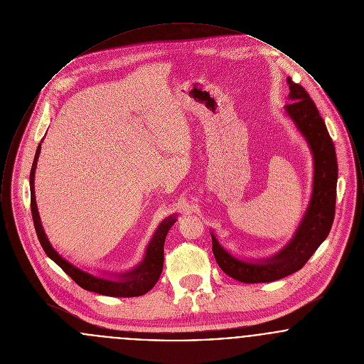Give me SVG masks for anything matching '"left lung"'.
Segmentation results:
<instances>
[{
	"mask_svg": "<svg viewBox=\"0 0 364 364\" xmlns=\"http://www.w3.org/2000/svg\"><path fill=\"white\" fill-rule=\"evenodd\" d=\"M289 104L284 113L294 122L312 156V191L310 202L291 240L277 254L263 259H245L230 254L211 229L213 254L229 277L244 284L272 282L300 270L316 248L325 242L334 220L338 166L333 140L326 124L307 91L287 77Z\"/></svg>",
	"mask_w": 364,
	"mask_h": 364,
	"instance_id": "1",
	"label": "left lung"
}]
</instances>
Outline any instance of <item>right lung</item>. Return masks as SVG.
<instances>
[{
	"label": "right lung",
	"instance_id": "1",
	"mask_svg": "<svg viewBox=\"0 0 364 364\" xmlns=\"http://www.w3.org/2000/svg\"><path fill=\"white\" fill-rule=\"evenodd\" d=\"M41 144L36 149L34 162L30 173V191H31V213L34 220L35 232L39 239V242L46 252V255L55 262L68 276H70L79 287L83 289L104 294V296H113V297H135L147 294L159 279L164 267V244L169 229L177 221V214H172L165 218L158 228L156 233L153 235L151 240L147 244L144 251V257L141 262H139L134 269L124 272V273H91L86 269H82L72 262L64 258L49 240L43 225L41 223L39 211L35 200V171L38 165V158L41 154ZM101 272V270H100Z\"/></svg>",
	"mask_w": 364,
	"mask_h": 364
}]
</instances>
